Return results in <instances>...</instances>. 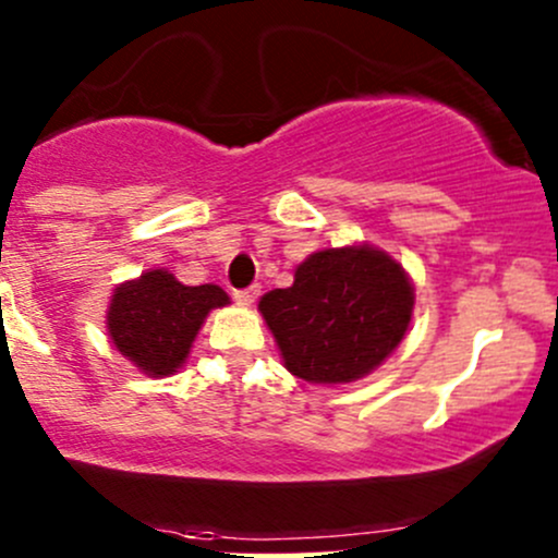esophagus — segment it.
Wrapping results in <instances>:
<instances>
[{
  "mask_svg": "<svg viewBox=\"0 0 558 558\" xmlns=\"http://www.w3.org/2000/svg\"><path fill=\"white\" fill-rule=\"evenodd\" d=\"M258 296V289L253 286V289H245V291H234V302H238L240 307H251L253 302H256Z\"/></svg>",
  "mask_w": 558,
  "mask_h": 558,
  "instance_id": "34e87169",
  "label": "esophagus"
}]
</instances>
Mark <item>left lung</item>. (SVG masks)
<instances>
[{
    "instance_id": "left-lung-1",
    "label": "left lung",
    "mask_w": 558,
    "mask_h": 558,
    "mask_svg": "<svg viewBox=\"0 0 558 558\" xmlns=\"http://www.w3.org/2000/svg\"><path fill=\"white\" fill-rule=\"evenodd\" d=\"M415 289L402 264L369 243L315 251L289 289L258 300L283 367L318 386L353 384L391 356L413 318Z\"/></svg>"
}]
</instances>
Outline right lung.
I'll return each mask as SVG.
<instances>
[{
    "instance_id": "add662e5",
    "label": "right lung",
    "mask_w": 558,
    "mask_h": 558,
    "mask_svg": "<svg viewBox=\"0 0 558 558\" xmlns=\"http://www.w3.org/2000/svg\"><path fill=\"white\" fill-rule=\"evenodd\" d=\"M229 294L216 283L185 286L165 267L118 283L107 305V337L148 378H170L194 348L202 324Z\"/></svg>"
}]
</instances>
